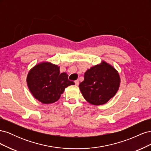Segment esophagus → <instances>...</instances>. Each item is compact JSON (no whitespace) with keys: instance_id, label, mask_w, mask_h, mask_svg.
Masks as SVG:
<instances>
[{"instance_id":"34e87169","label":"esophagus","mask_w":151,"mask_h":151,"mask_svg":"<svg viewBox=\"0 0 151 151\" xmlns=\"http://www.w3.org/2000/svg\"><path fill=\"white\" fill-rule=\"evenodd\" d=\"M74 83H75V84H76V86H78V85L79 84V81H78V80L75 81H74Z\"/></svg>"}]
</instances>
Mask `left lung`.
Segmentation results:
<instances>
[{
	"label": "left lung",
	"instance_id": "8db88e82",
	"mask_svg": "<svg viewBox=\"0 0 151 151\" xmlns=\"http://www.w3.org/2000/svg\"><path fill=\"white\" fill-rule=\"evenodd\" d=\"M120 84L118 71L102 60L87 70L79 89L87 101L93 105L106 104L116 94Z\"/></svg>",
	"mask_w": 151,
	"mask_h": 151
}]
</instances>
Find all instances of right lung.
<instances>
[{
    "mask_svg": "<svg viewBox=\"0 0 151 151\" xmlns=\"http://www.w3.org/2000/svg\"><path fill=\"white\" fill-rule=\"evenodd\" d=\"M26 82L34 98L43 104L56 102L66 88L74 85L66 72L60 73V67L49 62H40L31 68Z\"/></svg>",
    "mask_w": 151,
    "mask_h": 151,
    "instance_id": "1",
    "label": "right lung"
}]
</instances>
